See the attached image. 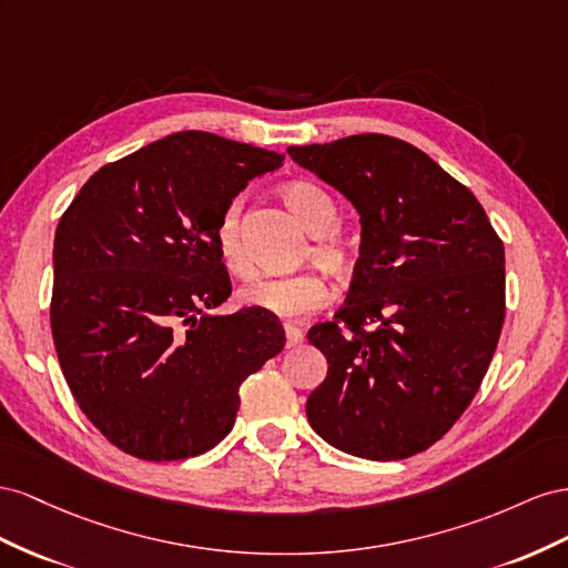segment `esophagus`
<instances>
[{
  "label": "esophagus",
  "instance_id": "obj_1",
  "mask_svg": "<svg viewBox=\"0 0 568 568\" xmlns=\"http://www.w3.org/2000/svg\"><path fill=\"white\" fill-rule=\"evenodd\" d=\"M302 343H304V333L297 326H293V323H285V345L297 347Z\"/></svg>",
  "mask_w": 568,
  "mask_h": 568
}]
</instances>
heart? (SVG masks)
<instances>
[{"mask_svg":"<svg viewBox=\"0 0 568 568\" xmlns=\"http://www.w3.org/2000/svg\"><path fill=\"white\" fill-rule=\"evenodd\" d=\"M281 197L304 229L312 233L310 250L304 252V256H310L333 281L352 278V273L356 271V245L343 231L333 229L339 212L331 194L310 181H287L281 185ZM214 242L225 271L233 273L235 278H247L252 273V262L245 242H242L237 202L223 209L214 231ZM328 297L326 281L316 271L254 281L240 293V300L247 306L287 321L323 310Z\"/></svg>","mask_w":568,"mask_h":568,"instance_id":"b5f03b06","label":"heart"}]
</instances>
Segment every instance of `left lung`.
<instances>
[{
  "mask_svg": "<svg viewBox=\"0 0 568 568\" xmlns=\"http://www.w3.org/2000/svg\"><path fill=\"white\" fill-rule=\"evenodd\" d=\"M362 216L347 304L310 331L328 376L312 428L347 455L395 462L457 424L505 323V245L474 192L399 138L290 148Z\"/></svg>",
  "mask_w": 568,
  "mask_h": 568,
  "instance_id": "obj_1",
  "label": "left lung"
}]
</instances>
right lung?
Segmentation results:
<instances>
[{"label":"right lung","instance_id":"add662e5","mask_svg":"<svg viewBox=\"0 0 568 568\" xmlns=\"http://www.w3.org/2000/svg\"><path fill=\"white\" fill-rule=\"evenodd\" d=\"M283 154L204 131L173 133L102 166L63 212L50 304L59 366L106 440L144 462L197 457L231 433L240 385L285 345L231 297L214 231Z\"/></svg>","mask_w":568,"mask_h":568}]
</instances>
